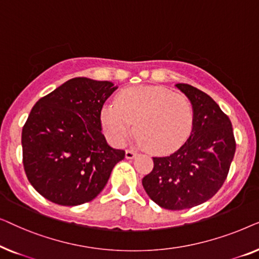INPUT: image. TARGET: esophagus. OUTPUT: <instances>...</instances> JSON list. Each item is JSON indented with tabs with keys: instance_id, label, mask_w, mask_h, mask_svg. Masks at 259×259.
<instances>
[{
	"instance_id": "esophagus-1",
	"label": "esophagus",
	"mask_w": 259,
	"mask_h": 259,
	"mask_svg": "<svg viewBox=\"0 0 259 259\" xmlns=\"http://www.w3.org/2000/svg\"><path fill=\"white\" fill-rule=\"evenodd\" d=\"M136 155H137V153L132 150H127L126 153H125L126 159H133L134 157H136Z\"/></svg>"
}]
</instances>
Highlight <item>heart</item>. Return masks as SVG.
<instances>
[{
    "label": "heart",
    "mask_w": 259,
    "mask_h": 259,
    "mask_svg": "<svg viewBox=\"0 0 259 259\" xmlns=\"http://www.w3.org/2000/svg\"><path fill=\"white\" fill-rule=\"evenodd\" d=\"M136 123L137 143L155 153H171L189 139L193 109L183 94L162 86H134L120 92L116 105L104 106L101 126L115 146L126 143Z\"/></svg>",
    "instance_id": "1"
}]
</instances>
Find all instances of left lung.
Here are the masks:
<instances>
[{
  "label": "left lung",
  "instance_id": "obj_1",
  "mask_svg": "<svg viewBox=\"0 0 259 259\" xmlns=\"http://www.w3.org/2000/svg\"><path fill=\"white\" fill-rule=\"evenodd\" d=\"M176 87L192 105V132L175 153L153 158V169L143 178L148 197L173 211L197 206L213 197L228 177L236 152L232 123L217 102L191 84Z\"/></svg>",
  "mask_w": 259,
  "mask_h": 259
}]
</instances>
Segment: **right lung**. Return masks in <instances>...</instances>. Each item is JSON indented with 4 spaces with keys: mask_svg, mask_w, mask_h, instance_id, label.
<instances>
[{
    "mask_svg": "<svg viewBox=\"0 0 259 259\" xmlns=\"http://www.w3.org/2000/svg\"><path fill=\"white\" fill-rule=\"evenodd\" d=\"M116 88L74 77L35 104L22 128L23 167L46 199L63 206L93 200L125 158L101 133L102 106Z\"/></svg>",
    "mask_w": 259,
    "mask_h": 259,
    "instance_id": "add662e5",
    "label": "right lung"
}]
</instances>
